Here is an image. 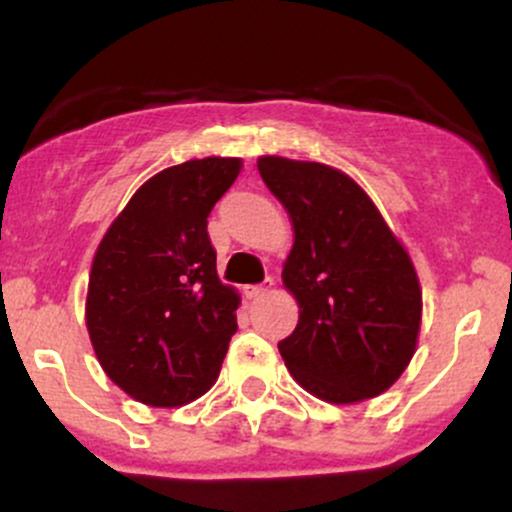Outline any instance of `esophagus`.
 Here are the masks:
<instances>
[{
    "label": "esophagus",
    "mask_w": 512,
    "mask_h": 512,
    "mask_svg": "<svg viewBox=\"0 0 512 512\" xmlns=\"http://www.w3.org/2000/svg\"><path fill=\"white\" fill-rule=\"evenodd\" d=\"M272 286H274V279H267L260 286H248V291H245V293H248L250 298H262V296H267L269 291H272Z\"/></svg>",
    "instance_id": "34e87169"
}]
</instances>
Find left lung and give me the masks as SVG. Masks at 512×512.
<instances>
[{
	"label": "left lung",
	"mask_w": 512,
	"mask_h": 512,
	"mask_svg": "<svg viewBox=\"0 0 512 512\" xmlns=\"http://www.w3.org/2000/svg\"><path fill=\"white\" fill-rule=\"evenodd\" d=\"M257 170L293 228L281 279L298 325L279 342L286 368L330 404L383 395L419 344L421 284L407 248L342 170L284 156H260Z\"/></svg>",
	"instance_id": "obj_1"
}]
</instances>
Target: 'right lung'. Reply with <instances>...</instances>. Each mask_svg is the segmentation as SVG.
<instances>
[{"label": "right lung", "mask_w": 512, "mask_h": 512, "mask_svg": "<svg viewBox=\"0 0 512 512\" xmlns=\"http://www.w3.org/2000/svg\"><path fill=\"white\" fill-rule=\"evenodd\" d=\"M240 158L170 166L134 192L93 257L86 327L105 375L149 407H182L219 378L240 293L221 284L207 216Z\"/></svg>", "instance_id": "right-lung-1"}]
</instances>
